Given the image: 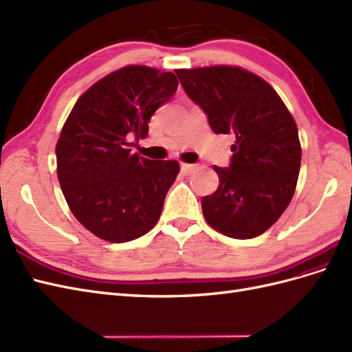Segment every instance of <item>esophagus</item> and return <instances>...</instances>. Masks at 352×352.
Masks as SVG:
<instances>
[{"instance_id": "esophagus-1", "label": "esophagus", "mask_w": 352, "mask_h": 352, "mask_svg": "<svg viewBox=\"0 0 352 352\" xmlns=\"http://www.w3.org/2000/svg\"><path fill=\"white\" fill-rule=\"evenodd\" d=\"M195 168H196V165H192V164H182V166H179V169H182V173L184 175L192 174L193 170H195Z\"/></svg>"}]
</instances>
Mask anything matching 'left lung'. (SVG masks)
I'll list each match as a JSON object with an SVG mask.
<instances>
[{
	"instance_id": "1",
	"label": "left lung",
	"mask_w": 352,
	"mask_h": 352,
	"mask_svg": "<svg viewBox=\"0 0 352 352\" xmlns=\"http://www.w3.org/2000/svg\"><path fill=\"white\" fill-rule=\"evenodd\" d=\"M186 94L215 133L236 135L220 184L202 197L206 223L223 235L250 239L281 217L296 190L302 148L290 111L274 87L239 67L177 69Z\"/></svg>"
}]
</instances>
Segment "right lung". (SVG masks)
Returning <instances> with one entry per match:
<instances>
[{"instance_id":"1","label":"right lung","mask_w":352,"mask_h":352,"mask_svg":"<svg viewBox=\"0 0 352 352\" xmlns=\"http://www.w3.org/2000/svg\"><path fill=\"white\" fill-rule=\"evenodd\" d=\"M178 87L173 73L129 65L78 98L56 144L58 179L83 226L108 242H128L155 228L179 173L177 160L131 153L148 122Z\"/></svg>"}]
</instances>
